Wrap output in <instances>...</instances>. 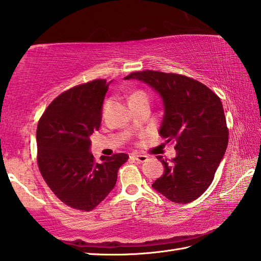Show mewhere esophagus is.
Wrapping results in <instances>:
<instances>
[{"label": "esophagus", "instance_id": "1", "mask_svg": "<svg viewBox=\"0 0 261 261\" xmlns=\"http://www.w3.org/2000/svg\"><path fill=\"white\" fill-rule=\"evenodd\" d=\"M132 158L136 159L138 163H145L148 160V157L146 156V154H140V153H135L132 154Z\"/></svg>", "mask_w": 261, "mask_h": 261}]
</instances>
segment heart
I'll use <instances>...</instances> for the list:
<instances>
[{"mask_svg":"<svg viewBox=\"0 0 261 261\" xmlns=\"http://www.w3.org/2000/svg\"><path fill=\"white\" fill-rule=\"evenodd\" d=\"M135 98H149V96L145 91L139 90V91H136L131 94L130 99H135Z\"/></svg>","mask_w":261,"mask_h":261,"instance_id":"b5f03b06","label":"heart"}]
</instances>
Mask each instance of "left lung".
<instances>
[{"mask_svg": "<svg viewBox=\"0 0 261 261\" xmlns=\"http://www.w3.org/2000/svg\"><path fill=\"white\" fill-rule=\"evenodd\" d=\"M147 83L163 98L165 113L159 135L176 142L177 156L164 165V174L152 187L169 201L187 204L198 198L213 181L229 141L220 97L202 84L180 74L158 70L135 71L124 77Z\"/></svg>", "mask_w": 261, "mask_h": 261, "instance_id": "1", "label": "left lung"}]
</instances>
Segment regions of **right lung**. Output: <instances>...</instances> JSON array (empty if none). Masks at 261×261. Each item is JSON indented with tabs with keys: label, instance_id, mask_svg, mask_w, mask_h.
<instances>
[{
	"label": "right lung",
	"instance_id": "obj_1",
	"mask_svg": "<svg viewBox=\"0 0 261 261\" xmlns=\"http://www.w3.org/2000/svg\"><path fill=\"white\" fill-rule=\"evenodd\" d=\"M107 80L69 88L48 105L38 122L37 162L48 187L67 206L92 211L109 195L129 156L114 153L95 162L90 137L101 125Z\"/></svg>",
	"mask_w": 261,
	"mask_h": 261
}]
</instances>
